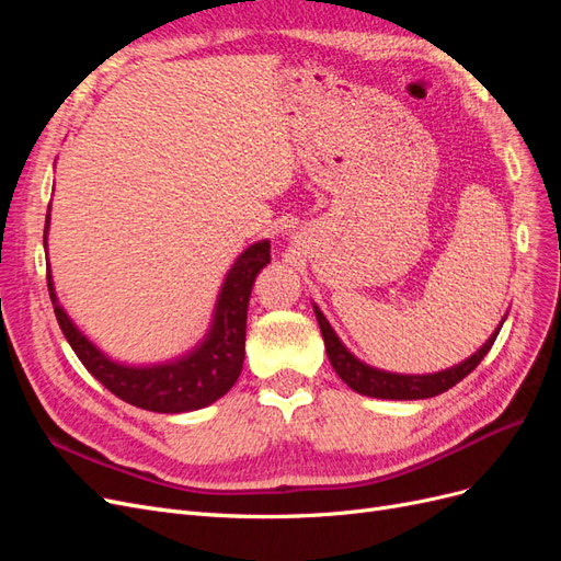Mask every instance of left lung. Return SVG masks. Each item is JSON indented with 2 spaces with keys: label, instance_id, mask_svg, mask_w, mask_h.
<instances>
[{
  "label": "left lung",
  "instance_id": "obj_1",
  "mask_svg": "<svg viewBox=\"0 0 561 561\" xmlns=\"http://www.w3.org/2000/svg\"><path fill=\"white\" fill-rule=\"evenodd\" d=\"M313 311L318 318L322 339H325L328 358H330L336 375L342 377V381L348 383L355 393L369 396V398H383V400H423V398H433V396L445 393V390H449L451 386L466 379L470 371L482 363L489 348L494 346L496 336L501 332V325H503L501 322L499 330L489 336V342L478 353L470 355L468 360H463L461 365L437 371V375H393V371H381V369H375V367L360 363L353 353H348V348L342 342H339V336L330 328V322L325 316H322V311L318 307H313Z\"/></svg>",
  "mask_w": 561,
  "mask_h": 561
}]
</instances>
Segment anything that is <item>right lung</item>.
Segmentation results:
<instances>
[{
    "label": "right lung",
    "mask_w": 561,
    "mask_h": 561,
    "mask_svg": "<svg viewBox=\"0 0 561 561\" xmlns=\"http://www.w3.org/2000/svg\"><path fill=\"white\" fill-rule=\"evenodd\" d=\"M48 213L44 239L48 231ZM268 250V241L254 243L229 268L222 290H219L213 328L206 336V342L175 363L149 367H130L114 363L105 353H100L62 311L54 290V280H50L48 266L46 283L65 339L70 342L81 365L87 367L100 383L112 390L116 398H122L133 407H140V410L180 414L213 404L227 393L236 383V379H239L245 358L248 301L254 278H257L260 271L271 260Z\"/></svg>",
    "instance_id": "add662e5"
}]
</instances>
